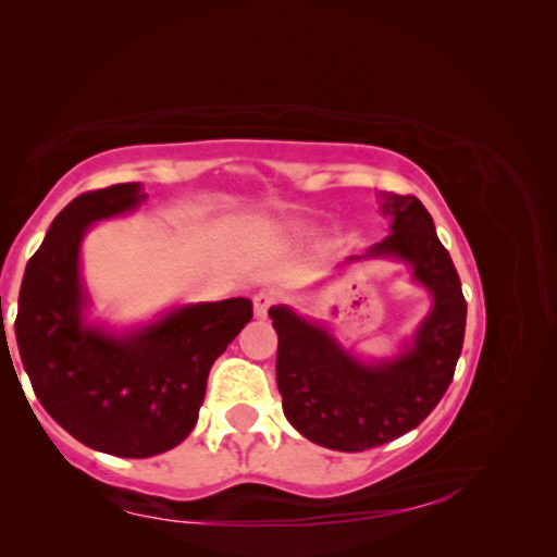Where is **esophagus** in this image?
Segmentation results:
<instances>
[{
    "instance_id": "34e87169",
    "label": "esophagus",
    "mask_w": 557,
    "mask_h": 557,
    "mask_svg": "<svg viewBox=\"0 0 557 557\" xmlns=\"http://www.w3.org/2000/svg\"><path fill=\"white\" fill-rule=\"evenodd\" d=\"M272 305H275V292L262 289V292H258L256 297H252V309H256V317L258 319H265L268 317V309Z\"/></svg>"
}]
</instances>
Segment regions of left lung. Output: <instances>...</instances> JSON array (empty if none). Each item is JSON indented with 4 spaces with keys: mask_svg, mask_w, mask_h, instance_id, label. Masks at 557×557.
Instances as JSON below:
<instances>
[{
    "mask_svg": "<svg viewBox=\"0 0 557 557\" xmlns=\"http://www.w3.org/2000/svg\"><path fill=\"white\" fill-rule=\"evenodd\" d=\"M383 213L391 233L344 265L400 260L430 292V312L398 356L366 363L322 324L285 305L270 307L285 418L299 435L338 451L379 447L418 428L447 393L465 344L467 301L432 215L420 199L398 194H383Z\"/></svg>",
    "mask_w": 557,
    "mask_h": 557,
    "instance_id": "1",
    "label": "left lung"
}]
</instances>
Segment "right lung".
<instances>
[{
	"instance_id": "obj_1",
	"label": "right lung",
	"mask_w": 557,
	"mask_h": 557,
	"mask_svg": "<svg viewBox=\"0 0 557 557\" xmlns=\"http://www.w3.org/2000/svg\"><path fill=\"white\" fill-rule=\"evenodd\" d=\"M145 199L139 184H115L65 206L26 265L14 322L18 356L46 412L90 449L135 459L188 437L213 361L252 319V301L233 297L174 307L129 332L88 322L81 243L92 223Z\"/></svg>"
}]
</instances>
